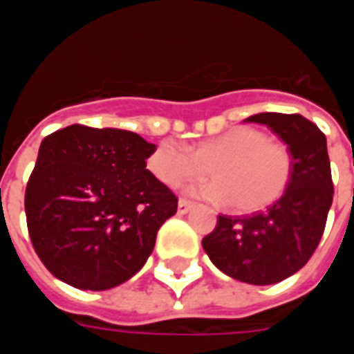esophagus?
<instances>
[{
	"label": "esophagus",
	"mask_w": 354,
	"mask_h": 354,
	"mask_svg": "<svg viewBox=\"0 0 354 354\" xmlns=\"http://www.w3.org/2000/svg\"><path fill=\"white\" fill-rule=\"evenodd\" d=\"M193 207L192 201H185V199H180L178 201V214H185V212H189Z\"/></svg>",
	"instance_id": "obj_1"
}]
</instances>
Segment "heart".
<instances>
[{
	"mask_svg": "<svg viewBox=\"0 0 354 354\" xmlns=\"http://www.w3.org/2000/svg\"><path fill=\"white\" fill-rule=\"evenodd\" d=\"M147 167L170 187L205 176L197 187L207 199L220 201L241 214L263 210L286 192L294 170L290 147L269 138L261 129L235 127L192 149L165 140L147 159Z\"/></svg>",
	"mask_w": 354,
	"mask_h": 354,
	"instance_id": "heart-1",
	"label": "heart"
}]
</instances>
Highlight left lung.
I'll list each match as a JSON object with an SVG mask.
<instances>
[{"label": "left lung", "instance_id": "left-lung-1", "mask_svg": "<svg viewBox=\"0 0 354 354\" xmlns=\"http://www.w3.org/2000/svg\"><path fill=\"white\" fill-rule=\"evenodd\" d=\"M290 147L292 178L282 197L252 216H218L203 248L222 273L248 284H274L299 271L317 250L332 207L334 184L326 136L299 113H256Z\"/></svg>", "mask_w": 354, "mask_h": 354}]
</instances>
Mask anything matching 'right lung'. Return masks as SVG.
<instances>
[{"label": "right lung", "mask_w": 354, "mask_h": 354, "mask_svg": "<svg viewBox=\"0 0 354 354\" xmlns=\"http://www.w3.org/2000/svg\"><path fill=\"white\" fill-rule=\"evenodd\" d=\"M153 149L136 132L85 124L43 140L24 208L34 250L57 279L98 292L144 267L178 208L146 169Z\"/></svg>", "instance_id": "1"}]
</instances>
